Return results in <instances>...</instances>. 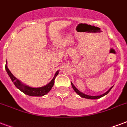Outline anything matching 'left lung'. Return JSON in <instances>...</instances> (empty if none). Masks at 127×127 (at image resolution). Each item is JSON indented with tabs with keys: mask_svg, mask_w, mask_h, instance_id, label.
Wrapping results in <instances>:
<instances>
[{
	"mask_svg": "<svg viewBox=\"0 0 127 127\" xmlns=\"http://www.w3.org/2000/svg\"><path fill=\"white\" fill-rule=\"evenodd\" d=\"M71 86H72V87H73L74 90H75V92H76V93H77V94H79V95H80V96L81 97H82V98H88V99H98V98H102V96H105L106 94H107L108 93V92H110V90L111 89H112V87L110 88V89L108 90L107 92H105L104 94H102V95H100V96H88V95H86V94H84V93H82V92H80V91H79V90H78L77 89V88H76V87H75V86H74V84H72V83H71Z\"/></svg>",
	"mask_w": 127,
	"mask_h": 127,
	"instance_id": "1",
	"label": "left lung"
}]
</instances>
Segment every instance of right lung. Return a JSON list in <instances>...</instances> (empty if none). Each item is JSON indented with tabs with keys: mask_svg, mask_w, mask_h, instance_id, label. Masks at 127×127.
I'll use <instances>...</instances> for the list:
<instances>
[{
	"mask_svg": "<svg viewBox=\"0 0 127 127\" xmlns=\"http://www.w3.org/2000/svg\"><path fill=\"white\" fill-rule=\"evenodd\" d=\"M5 69L6 70V72L8 73V76H10L11 80L13 81V82L14 83V84L15 85V86H16L18 89H19L21 92L25 93V94L31 96H44V95H45L46 94H47V93L50 91V90L51 89V88L53 87V84H54V82H55L54 80H55L56 77L58 76V71L56 73V74H55V76H54L53 78L52 79V80H51L48 84H47L46 86H45L43 87L31 88L23 84L18 79H17V78H15V76L12 74V73L10 72V70L8 69V67H7V64H6Z\"/></svg>",
	"mask_w": 127,
	"mask_h": 127,
	"instance_id": "1",
	"label": "right lung"
}]
</instances>
